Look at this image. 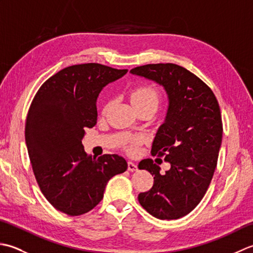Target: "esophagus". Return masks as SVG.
Listing matches in <instances>:
<instances>
[{"label":"esophagus","mask_w":253,"mask_h":253,"mask_svg":"<svg viewBox=\"0 0 253 253\" xmlns=\"http://www.w3.org/2000/svg\"><path fill=\"white\" fill-rule=\"evenodd\" d=\"M138 166L135 162H132V161H128V170L129 171H135L137 170Z\"/></svg>","instance_id":"esophagus-1"}]
</instances>
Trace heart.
I'll return each instance as SVG.
<instances>
[{
  "mask_svg": "<svg viewBox=\"0 0 253 253\" xmlns=\"http://www.w3.org/2000/svg\"><path fill=\"white\" fill-rule=\"evenodd\" d=\"M129 99L136 110L142 109V107H153L154 110H157L160 102V95L158 91L151 87V85L141 84L132 88L129 91ZM107 107H109V104L105 106L104 111L107 110ZM139 142H140V138L133 139L131 143L128 146V150L129 151H135L136 144Z\"/></svg>",
  "mask_w": 253,
  "mask_h": 253,
  "instance_id": "obj_1",
  "label": "heart"
}]
</instances>
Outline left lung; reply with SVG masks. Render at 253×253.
Instances as JSON below:
<instances>
[{
  "label": "left lung",
  "mask_w": 253,
  "mask_h": 253,
  "mask_svg": "<svg viewBox=\"0 0 253 253\" xmlns=\"http://www.w3.org/2000/svg\"><path fill=\"white\" fill-rule=\"evenodd\" d=\"M130 73L163 85L169 95L151 153L164 157L170 169L161 174L151 159L139 163V169L154 176L151 189L139 193V203L157 218H180L202 200L216 169L223 136L218 102L208 84L176 64H148Z\"/></svg>",
  "instance_id": "left-lung-1"
}]
</instances>
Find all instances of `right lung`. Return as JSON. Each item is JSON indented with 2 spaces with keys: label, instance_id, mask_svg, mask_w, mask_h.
Masks as SVG:
<instances>
[{
  "label": "right lung",
  "instance_id": "1",
  "mask_svg": "<svg viewBox=\"0 0 253 253\" xmlns=\"http://www.w3.org/2000/svg\"><path fill=\"white\" fill-rule=\"evenodd\" d=\"M127 72L98 63L68 66L47 79L31 102L25 138L32 169L46 200L67 215L91 211L107 181L127 169L123 157L91 158L82 142L85 128L96 124L101 90Z\"/></svg>",
  "mask_w": 253,
  "mask_h": 253
}]
</instances>
